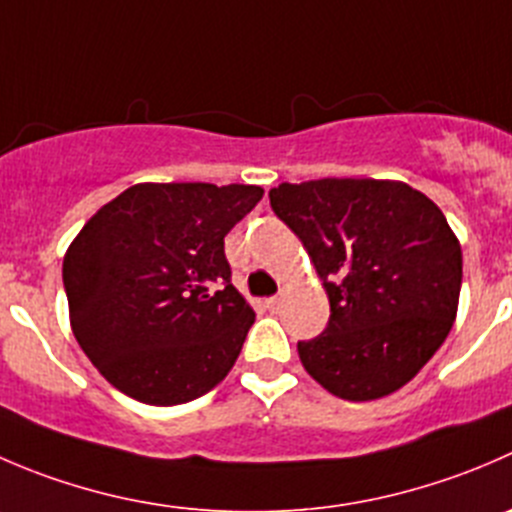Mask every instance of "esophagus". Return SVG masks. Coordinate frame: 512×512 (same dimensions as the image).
Here are the masks:
<instances>
[{"label":"esophagus","instance_id":"esophagus-1","mask_svg":"<svg viewBox=\"0 0 512 512\" xmlns=\"http://www.w3.org/2000/svg\"><path fill=\"white\" fill-rule=\"evenodd\" d=\"M265 307L270 312H275V310H280V297H267L265 300Z\"/></svg>","mask_w":512,"mask_h":512}]
</instances>
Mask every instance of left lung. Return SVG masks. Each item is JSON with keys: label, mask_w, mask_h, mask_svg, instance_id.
Listing matches in <instances>:
<instances>
[{"label": "left lung", "mask_w": 512, "mask_h": 512, "mask_svg": "<svg viewBox=\"0 0 512 512\" xmlns=\"http://www.w3.org/2000/svg\"><path fill=\"white\" fill-rule=\"evenodd\" d=\"M270 205L330 297L322 335L297 342L305 370L352 403L403 388L458 312L463 252L440 207L405 182L352 177L282 182Z\"/></svg>", "instance_id": "left-lung-1"}]
</instances>
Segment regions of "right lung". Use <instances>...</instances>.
<instances>
[{
  "label": "right lung",
  "instance_id": "right-lung-1",
  "mask_svg": "<svg viewBox=\"0 0 512 512\" xmlns=\"http://www.w3.org/2000/svg\"><path fill=\"white\" fill-rule=\"evenodd\" d=\"M257 185L142 182L79 230L62 265L69 322L119 393L182 405L225 380L255 312L232 287L225 235Z\"/></svg>",
  "mask_w": 512,
  "mask_h": 512
}]
</instances>
